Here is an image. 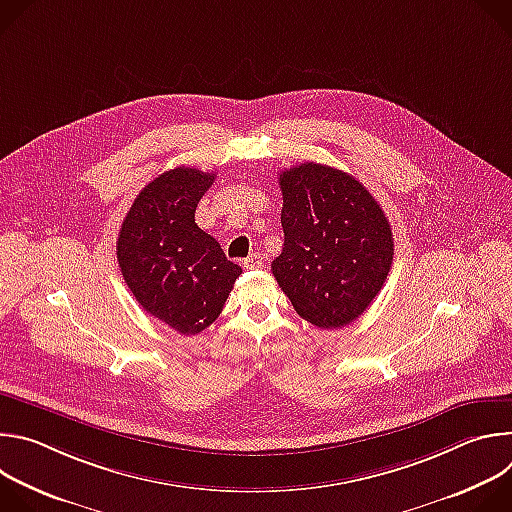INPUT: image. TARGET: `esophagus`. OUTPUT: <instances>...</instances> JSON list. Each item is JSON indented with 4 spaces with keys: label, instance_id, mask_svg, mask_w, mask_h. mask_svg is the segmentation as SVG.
Returning a JSON list of instances; mask_svg holds the SVG:
<instances>
[{
    "label": "esophagus",
    "instance_id": "1",
    "mask_svg": "<svg viewBox=\"0 0 512 512\" xmlns=\"http://www.w3.org/2000/svg\"><path fill=\"white\" fill-rule=\"evenodd\" d=\"M261 263H263V257L259 253H251L247 259H243L245 269H259Z\"/></svg>",
    "mask_w": 512,
    "mask_h": 512
}]
</instances>
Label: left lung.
Wrapping results in <instances>:
<instances>
[{"instance_id": "8db88e82", "label": "left lung", "mask_w": 512, "mask_h": 512, "mask_svg": "<svg viewBox=\"0 0 512 512\" xmlns=\"http://www.w3.org/2000/svg\"><path fill=\"white\" fill-rule=\"evenodd\" d=\"M283 249L271 271L294 310L326 330L354 322L381 291L393 233L381 204L350 174L304 162L279 174Z\"/></svg>"}]
</instances>
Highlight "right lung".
<instances>
[{
	"mask_svg": "<svg viewBox=\"0 0 512 512\" xmlns=\"http://www.w3.org/2000/svg\"><path fill=\"white\" fill-rule=\"evenodd\" d=\"M214 174L174 168L133 200L117 239L121 275L137 304L176 332L208 328L241 275L214 237L194 223V212Z\"/></svg>",
	"mask_w": 512,
	"mask_h": 512,
	"instance_id": "add662e5",
	"label": "right lung"
}]
</instances>
